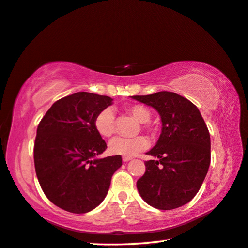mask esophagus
Instances as JSON below:
<instances>
[{
  "instance_id": "34e87169",
  "label": "esophagus",
  "mask_w": 248,
  "mask_h": 248,
  "mask_svg": "<svg viewBox=\"0 0 248 248\" xmlns=\"http://www.w3.org/2000/svg\"><path fill=\"white\" fill-rule=\"evenodd\" d=\"M130 160H132L131 156H123L124 162H128V161H130Z\"/></svg>"
}]
</instances>
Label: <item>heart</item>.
I'll return each mask as SVG.
<instances>
[{"instance_id":"obj_1","label":"heart","mask_w":248,"mask_h":248,"mask_svg":"<svg viewBox=\"0 0 248 248\" xmlns=\"http://www.w3.org/2000/svg\"><path fill=\"white\" fill-rule=\"evenodd\" d=\"M127 111L136 120L140 121L143 130L151 133L155 132V127L150 123L151 111L148 107L141 104H135L128 106ZM93 127H95V130L104 138L111 137L116 131V117L113 109L111 107L101 109L93 119ZM148 144V139L143 136L133 137V138L117 137V138L110 141L109 152L115 155L132 156L147 149Z\"/></svg>"}]
</instances>
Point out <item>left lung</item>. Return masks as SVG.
Instances as JSON below:
<instances>
[{"instance_id": "obj_1", "label": "left lung", "mask_w": 248, "mask_h": 248, "mask_svg": "<svg viewBox=\"0 0 248 248\" xmlns=\"http://www.w3.org/2000/svg\"><path fill=\"white\" fill-rule=\"evenodd\" d=\"M133 99L151 106L162 123L158 142L145 161V172L137 188L149 205L173 210L190 202L201 187L211 162L210 132L201 112L186 98L159 92Z\"/></svg>"}]
</instances>
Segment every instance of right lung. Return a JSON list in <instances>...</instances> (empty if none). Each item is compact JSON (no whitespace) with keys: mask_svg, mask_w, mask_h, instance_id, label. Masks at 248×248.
Masks as SVG:
<instances>
[{"mask_svg":"<svg viewBox=\"0 0 248 248\" xmlns=\"http://www.w3.org/2000/svg\"><path fill=\"white\" fill-rule=\"evenodd\" d=\"M112 104L79 92L54 103L42 118L34 144L35 171L47 199L70 213H87L104 201L121 155L97 159L107 149L93 119Z\"/></svg>","mask_w":248,"mask_h":248,"instance_id":"add662e5","label":"right lung"}]
</instances>
